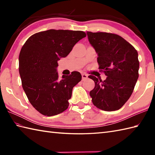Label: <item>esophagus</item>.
<instances>
[{"mask_svg": "<svg viewBox=\"0 0 155 155\" xmlns=\"http://www.w3.org/2000/svg\"><path fill=\"white\" fill-rule=\"evenodd\" d=\"M87 78H88V75L87 74H85V73L82 74V80L85 81V80H87Z\"/></svg>", "mask_w": 155, "mask_h": 155, "instance_id": "34e87169", "label": "esophagus"}]
</instances>
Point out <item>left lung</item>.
I'll list each match as a JSON object with an SVG mask.
<instances>
[{
	"label": "left lung",
	"instance_id": "left-lung-1",
	"mask_svg": "<svg viewBox=\"0 0 155 155\" xmlns=\"http://www.w3.org/2000/svg\"><path fill=\"white\" fill-rule=\"evenodd\" d=\"M87 35L97 53L100 71L107 77L102 81L93 75L88 76L95 84L90 91L92 102L103 110L120 109L132 94L139 78L138 52L118 35L87 31Z\"/></svg>",
	"mask_w": 155,
	"mask_h": 155
}]
</instances>
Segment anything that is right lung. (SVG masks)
<instances>
[{
  "label": "right lung",
  "mask_w": 155,
  "mask_h": 155,
  "mask_svg": "<svg viewBox=\"0 0 155 155\" xmlns=\"http://www.w3.org/2000/svg\"><path fill=\"white\" fill-rule=\"evenodd\" d=\"M81 31L50 30L32 35L19 54L22 86L31 104L45 116L60 114L68 107L72 88L81 81L79 72L58 77V61L70 53L86 37Z\"/></svg>",
  "instance_id": "right-lung-1"
}]
</instances>
